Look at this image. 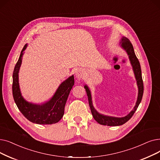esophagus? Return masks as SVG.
Returning <instances> with one entry per match:
<instances>
[{
	"instance_id": "esophagus-1",
	"label": "esophagus",
	"mask_w": 160,
	"mask_h": 160,
	"mask_svg": "<svg viewBox=\"0 0 160 160\" xmlns=\"http://www.w3.org/2000/svg\"><path fill=\"white\" fill-rule=\"evenodd\" d=\"M75 76H76V78H78V80H82L83 78H84V75H83V73L78 68L76 69L75 71Z\"/></svg>"
}]
</instances>
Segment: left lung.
I'll return each instance as SVG.
<instances>
[{
    "instance_id": "left-lung-1",
    "label": "left lung",
    "mask_w": 160,
    "mask_h": 160,
    "mask_svg": "<svg viewBox=\"0 0 160 160\" xmlns=\"http://www.w3.org/2000/svg\"><path fill=\"white\" fill-rule=\"evenodd\" d=\"M121 43H122V45H121L122 47L126 51V52L129 55L131 63L133 68V71L135 75V78L137 80V86L138 88V98L136 102V105L134 107V109L126 116L123 117V118H116V117L105 116V115L99 114V112H97L96 110L93 108L92 105V97H91V93H90V91L88 87L87 86H85L84 88L86 89V93L88 95L89 105L90 109H91V112L93 115V118L99 124L104 125V126H121V125H123V123L127 122L135 112L136 110L137 109L138 105H139V104L142 100V95H143L144 86H143V81L142 78L141 65H140L139 61H138L136 55L135 53L133 45H132V44L131 43L130 40L128 38L125 37H122Z\"/></svg>"
}]
</instances>
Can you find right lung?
I'll return each mask as SVG.
<instances>
[{
  "instance_id": "1",
  "label": "right lung",
  "mask_w": 160,
  "mask_h": 160,
  "mask_svg": "<svg viewBox=\"0 0 160 160\" xmlns=\"http://www.w3.org/2000/svg\"><path fill=\"white\" fill-rule=\"evenodd\" d=\"M26 47L27 44L24 46L21 52L13 72L12 93L13 99L20 112L30 122L43 125L55 123L62 118L64 114L67 98L74 84V76H71L62 82L52 98L47 102L38 105L27 102L21 94L18 82V72L22 64L23 52Z\"/></svg>"
}]
</instances>
